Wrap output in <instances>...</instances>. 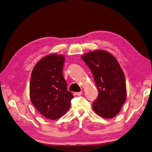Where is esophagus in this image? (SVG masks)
Here are the masks:
<instances>
[{
    "instance_id": "34e87169",
    "label": "esophagus",
    "mask_w": 152,
    "mask_h": 152,
    "mask_svg": "<svg viewBox=\"0 0 152 152\" xmlns=\"http://www.w3.org/2000/svg\"><path fill=\"white\" fill-rule=\"evenodd\" d=\"M83 92L82 91H80V92H75L74 93V94L76 95V96H80L81 94H82Z\"/></svg>"
}]
</instances>
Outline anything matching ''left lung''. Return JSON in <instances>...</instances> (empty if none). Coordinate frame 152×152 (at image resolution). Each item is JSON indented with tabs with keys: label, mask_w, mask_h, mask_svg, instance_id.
Returning <instances> with one entry per match:
<instances>
[{
	"label": "left lung",
	"mask_w": 152,
	"mask_h": 152,
	"mask_svg": "<svg viewBox=\"0 0 152 152\" xmlns=\"http://www.w3.org/2000/svg\"><path fill=\"white\" fill-rule=\"evenodd\" d=\"M92 72L98 90L92 107L98 115L105 118L116 116L126 100L125 78L118 62L104 50H96L82 56Z\"/></svg>",
	"instance_id": "left-lung-1"
}]
</instances>
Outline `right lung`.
Returning a JSON list of instances; mask_svg holds the SVG:
<instances>
[{
    "instance_id": "right-lung-1",
    "label": "right lung",
    "mask_w": 152,
    "mask_h": 152,
    "mask_svg": "<svg viewBox=\"0 0 152 152\" xmlns=\"http://www.w3.org/2000/svg\"><path fill=\"white\" fill-rule=\"evenodd\" d=\"M65 56L50 54L36 64L29 84L30 99L45 118L56 120L63 116L71 105L74 96L67 89L63 75Z\"/></svg>"
}]
</instances>
